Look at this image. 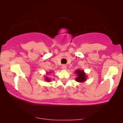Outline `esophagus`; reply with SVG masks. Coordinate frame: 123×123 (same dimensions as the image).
Masks as SVG:
<instances>
[{"instance_id": "obj_1", "label": "esophagus", "mask_w": 123, "mask_h": 123, "mask_svg": "<svg viewBox=\"0 0 123 123\" xmlns=\"http://www.w3.org/2000/svg\"><path fill=\"white\" fill-rule=\"evenodd\" d=\"M66 67H67V66H66V65H64V64L62 65V66H61L62 69H63V70L66 69Z\"/></svg>"}]
</instances>
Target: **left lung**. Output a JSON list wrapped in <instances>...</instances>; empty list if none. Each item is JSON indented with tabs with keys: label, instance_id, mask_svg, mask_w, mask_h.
I'll return each mask as SVG.
<instances>
[{
	"label": "left lung",
	"instance_id": "left-lung-1",
	"mask_svg": "<svg viewBox=\"0 0 123 123\" xmlns=\"http://www.w3.org/2000/svg\"><path fill=\"white\" fill-rule=\"evenodd\" d=\"M76 74H77V77L76 79V80L77 82H83V81H86V73L83 70H77L76 71Z\"/></svg>",
	"mask_w": 123,
	"mask_h": 123
}]
</instances>
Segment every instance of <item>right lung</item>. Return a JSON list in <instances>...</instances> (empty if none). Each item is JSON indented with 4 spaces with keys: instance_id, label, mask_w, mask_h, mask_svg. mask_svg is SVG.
Masks as SVG:
<instances>
[{
    "instance_id": "1",
    "label": "right lung",
    "mask_w": 123,
    "mask_h": 123,
    "mask_svg": "<svg viewBox=\"0 0 123 123\" xmlns=\"http://www.w3.org/2000/svg\"><path fill=\"white\" fill-rule=\"evenodd\" d=\"M46 81H50V79H49V78H47H47H46Z\"/></svg>"
}]
</instances>
